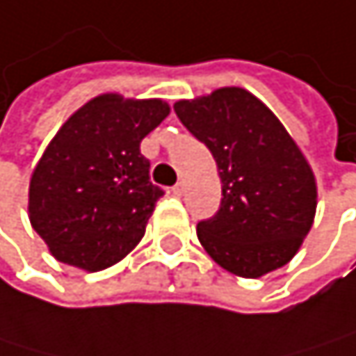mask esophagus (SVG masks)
Masks as SVG:
<instances>
[{"label":"esophagus","instance_id":"esophagus-1","mask_svg":"<svg viewBox=\"0 0 356 356\" xmlns=\"http://www.w3.org/2000/svg\"><path fill=\"white\" fill-rule=\"evenodd\" d=\"M184 192H186V184H184V181H179L177 186H172V194H175V196H184Z\"/></svg>","mask_w":356,"mask_h":356}]
</instances>
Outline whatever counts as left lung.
Wrapping results in <instances>:
<instances>
[{"instance_id": "8db88e82", "label": "left lung", "mask_w": 356, "mask_h": 356, "mask_svg": "<svg viewBox=\"0 0 356 356\" xmlns=\"http://www.w3.org/2000/svg\"><path fill=\"white\" fill-rule=\"evenodd\" d=\"M175 113L211 149L221 179L219 211L196 227L204 251L243 278L289 264L314 221L316 179L281 120L238 86L177 101Z\"/></svg>"}]
</instances>
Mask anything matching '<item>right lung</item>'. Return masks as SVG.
<instances>
[{
    "mask_svg": "<svg viewBox=\"0 0 356 356\" xmlns=\"http://www.w3.org/2000/svg\"><path fill=\"white\" fill-rule=\"evenodd\" d=\"M168 113L162 99L105 92L67 118L29 181V221L54 259L99 272L139 245L162 196L141 141Z\"/></svg>",
    "mask_w": 356,
    "mask_h": 356,
    "instance_id": "obj_1",
    "label": "right lung"
}]
</instances>
